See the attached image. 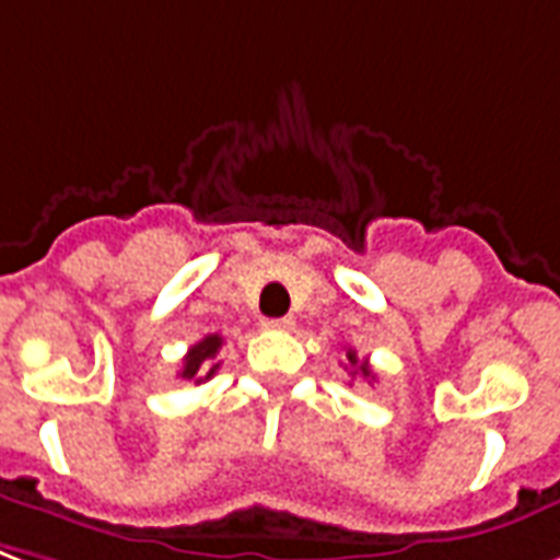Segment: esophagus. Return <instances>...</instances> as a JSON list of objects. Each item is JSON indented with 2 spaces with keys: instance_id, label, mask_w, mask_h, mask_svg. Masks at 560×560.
I'll list each match as a JSON object with an SVG mask.
<instances>
[{
  "instance_id": "1",
  "label": "esophagus",
  "mask_w": 560,
  "mask_h": 560,
  "mask_svg": "<svg viewBox=\"0 0 560 560\" xmlns=\"http://www.w3.org/2000/svg\"><path fill=\"white\" fill-rule=\"evenodd\" d=\"M264 328H272V331H290V328H293V317L264 319Z\"/></svg>"
}]
</instances>
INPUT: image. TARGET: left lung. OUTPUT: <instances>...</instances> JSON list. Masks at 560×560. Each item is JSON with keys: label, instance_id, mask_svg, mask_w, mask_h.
I'll return each instance as SVG.
<instances>
[{"label": "left lung", "instance_id": "8db88e82", "mask_svg": "<svg viewBox=\"0 0 560 560\" xmlns=\"http://www.w3.org/2000/svg\"><path fill=\"white\" fill-rule=\"evenodd\" d=\"M347 361H349V366H352V370H355V373L352 375H364V378H373V370H370V364H366V361H358V355H355V349H347Z\"/></svg>", "mask_w": 560, "mask_h": 560}]
</instances>
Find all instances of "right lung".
<instances>
[{"mask_svg": "<svg viewBox=\"0 0 560 560\" xmlns=\"http://www.w3.org/2000/svg\"><path fill=\"white\" fill-rule=\"evenodd\" d=\"M220 347H223V337L220 335H208L202 337L199 343H194V347L187 349L185 355V364H182V378H187V382H196L202 384L208 382L217 370H220V364L213 361L217 358V352H220Z\"/></svg>", "mask_w": 560, "mask_h": 560, "instance_id": "1", "label": "right lung"}]
</instances>
